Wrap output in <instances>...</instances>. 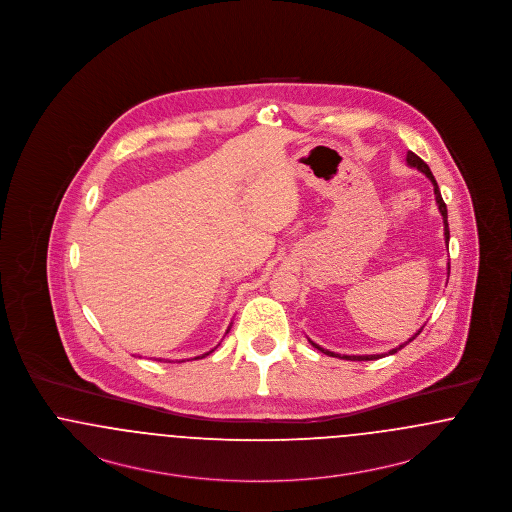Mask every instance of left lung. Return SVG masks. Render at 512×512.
Instances as JSON below:
<instances>
[{
	"label": "left lung",
	"mask_w": 512,
	"mask_h": 512,
	"mask_svg": "<svg viewBox=\"0 0 512 512\" xmlns=\"http://www.w3.org/2000/svg\"><path fill=\"white\" fill-rule=\"evenodd\" d=\"M407 163L414 167V169H418L420 172H424L430 180H432V184H434V194H436V201H438L439 213H441V217H443V234H445V242L449 244V222H447V205H445V201H443V197H441V192H439L438 182H436V178H434V174L430 171V167L416 155L413 151H409L407 153ZM422 332V328L414 334L413 338L409 341H413L418 334ZM409 341H405L403 345H399V347H395V349H391L390 355L393 353H397L399 349H403ZM317 349H320L322 353H326V355H330V357H340V359H345V361H376V359H382V357H386L388 353H384V355H336V353H332V351H326V349H322V347H318L317 343H313Z\"/></svg>",
	"instance_id": "1"
}]
</instances>
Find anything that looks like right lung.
I'll use <instances>...</instances> for the list:
<instances>
[{"label":"right lung","instance_id":"right-lung-1","mask_svg":"<svg viewBox=\"0 0 512 512\" xmlns=\"http://www.w3.org/2000/svg\"><path fill=\"white\" fill-rule=\"evenodd\" d=\"M209 353H211V351H209ZM209 353H205V355H209ZM205 355H201V357H205ZM197 359H199V357H197Z\"/></svg>","mask_w":512,"mask_h":512}]
</instances>
